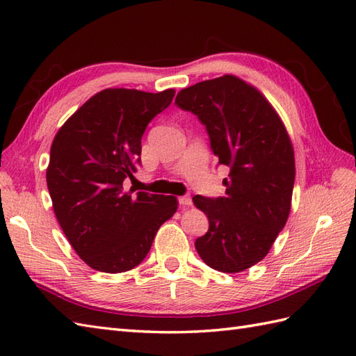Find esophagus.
I'll return each mask as SVG.
<instances>
[{"mask_svg":"<svg viewBox=\"0 0 356 356\" xmlns=\"http://www.w3.org/2000/svg\"><path fill=\"white\" fill-rule=\"evenodd\" d=\"M179 203H180V207H182V208H188V207H191L193 200H191L190 195H180Z\"/></svg>","mask_w":356,"mask_h":356,"instance_id":"1","label":"esophagus"}]
</instances>
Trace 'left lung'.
Instances as JSON below:
<instances>
[{"mask_svg": "<svg viewBox=\"0 0 356 356\" xmlns=\"http://www.w3.org/2000/svg\"><path fill=\"white\" fill-rule=\"evenodd\" d=\"M176 105L199 118L218 163L229 166L225 195L193 197L209 222L195 249L216 270H245L266 257L289 216L295 180L289 136L266 97L232 74L180 90Z\"/></svg>", "mask_w": 356, "mask_h": 356, "instance_id": "8db88e82", "label": "left lung"}]
</instances>
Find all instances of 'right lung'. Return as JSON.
<instances>
[{
	"instance_id": "right-lung-1",
	"label": "right lung",
	"mask_w": 356,
	"mask_h": 356,
	"mask_svg": "<svg viewBox=\"0 0 356 356\" xmlns=\"http://www.w3.org/2000/svg\"><path fill=\"white\" fill-rule=\"evenodd\" d=\"M172 97L174 90H102L53 139L47 168L53 211L90 268L119 274L138 266L157 229L177 211L174 195L133 194L122 186L140 165L147 125Z\"/></svg>"
}]
</instances>
